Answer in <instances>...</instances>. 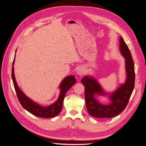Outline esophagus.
<instances>
[{"instance_id": "obj_1", "label": "esophagus", "mask_w": 146, "mask_h": 146, "mask_svg": "<svg viewBox=\"0 0 146 146\" xmlns=\"http://www.w3.org/2000/svg\"><path fill=\"white\" fill-rule=\"evenodd\" d=\"M85 70H84V68H82V67H80V68H79L78 69V70H77V74L78 75H79V76H81L82 75H83L84 73H85Z\"/></svg>"}]
</instances>
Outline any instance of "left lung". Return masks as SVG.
<instances>
[{
	"label": "left lung",
	"instance_id": "1",
	"mask_svg": "<svg viewBox=\"0 0 146 146\" xmlns=\"http://www.w3.org/2000/svg\"><path fill=\"white\" fill-rule=\"evenodd\" d=\"M119 48L121 54L125 58L126 80L124 84L111 93L108 94L111 103L108 105L102 104L96 99L95 95H105L101 85L92 76H86L81 79L85 87V100L88 113L95 117H110L116 116L123 111L127 105L135 86L134 62L128 46L122 37L119 38Z\"/></svg>",
	"mask_w": 146,
	"mask_h": 146
}]
</instances>
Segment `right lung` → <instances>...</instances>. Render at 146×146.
<instances>
[{
  "mask_svg": "<svg viewBox=\"0 0 146 146\" xmlns=\"http://www.w3.org/2000/svg\"><path fill=\"white\" fill-rule=\"evenodd\" d=\"M15 61V56L13 62L11 76L17 98L22 106L28 111H29L30 113L37 117H44V118H49V117L52 118V117L59 115L62 109L65 94L69 89L76 83V80L74 76L72 75V76H68L65 78L60 84L59 88L60 89V92L58 100L54 102L53 104L49 106L43 107L37 104L36 102L33 101L31 99L28 98L18 87L15 76V73H14Z\"/></svg>",
  "mask_w": 146,
  "mask_h": 146,
  "instance_id": "1",
  "label": "right lung"
}]
</instances>
